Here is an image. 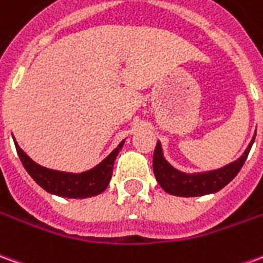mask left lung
Here are the masks:
<instances>
[{
    "instance_id": "left-lung-1",
    "label": "left lung",
    "mask_w": 263,
    "mask_h": 263,
    "mask_svg": "<svg viewBox=\"0 0 263 263\" xmlns=\"http://www.w3.org/2000/svg\"><path fill=\"white\" fill-rule=\"evenodd\" d=\"M255 135H256V132H255ZM255 135L248 145L245 152L236 161L228 163V165L218 168V170L192 172V174L176 170L175 166H172L163 157L162 145L158 141L155 152H154V165H152L158 183L161 185V188L165 192L175 196L189 198V196L215 194V192L221 191L223 186H227L228 183L238 175L242 165L247 161L249 151L252 148Z\"/></svg>"
}]
</instances>
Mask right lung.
<instances>
[{
  "label": "right lung",
  "instance_id": "right-lung-1",
  "mask_svg": "<svg viewBox=\"0 0 263 263\" xmlns=\"http://www.w3.org/2000/svg\"><path fill=\"white\" fill-rule=\"evenodd\" d=\"M14 144H15L18 157L21 159L24 168L42 189H45L52 195L72 198V199H84V198L100 195L109 185L111 176H112L114 162L118 157L119 151L122 149V146L125 144V139L121 141L118 146L97 166L85 172H80V174L49 170V168L41 166L34 162L20 148L15 138H14Z\"/></svg>",
  "mask_w": 263,
  "mask_h": 263
}]
</instances>
